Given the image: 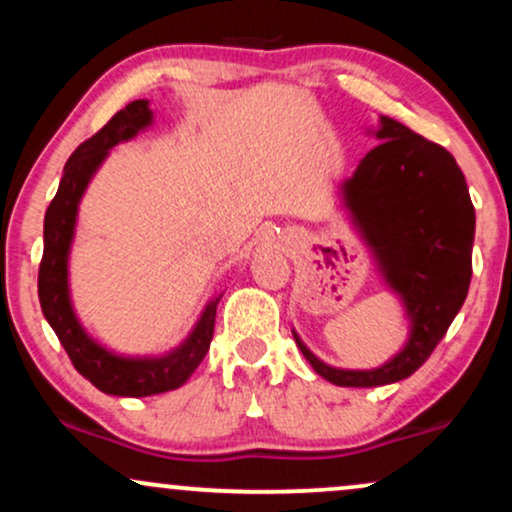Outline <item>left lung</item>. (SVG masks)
<instances>
[{
	"label": "left lung",
	"mask_w": 512,
	"mask_h": 512,
	"mask_svg": "<svg viewBox=\"0 0 512 512\" xmlns=\"http://www.w3.org/2000/svg\"><path fill=\"white\" fill-rule=\"evenodd\" d=\"M378 146L344 182V202L378 257L387 284L402 296L409 342L375 370H339L298 349L317 375L339 387H378L409 378L426 363L460 313L472 281L474 204L450 151L392 117H380Z\"/></svg>",
	"instance_id": "left-lung-1"
}]
</instances>
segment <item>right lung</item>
Segmentation results:
<instances>
[{
  "label": "right lung",
  "mask_w": 512,
  "mask_h": 512,
  "mask_svg": "<svg viewBox=\"0 0 512 512\" xmlns=\"http://www.w3.org/2000/svg\"><path fill=\"white\" fill-rule=\"evenodd\" d=\"M149 125V101H132L120 113L110 117L108 125L98 129L91 139L76 146L64 166L60 190L45 211V248L38 269L40 308L67 356L72 358L74 368L105 395L117 397H149L178 390L207 356L211 337H214L216 305L221 301V296L214 298L187 342L173 354L161 358H122L110 354L81 330L72 303H69L67 255L74 236L79 199L108 151L115 144L132 139L139 129Z\"/></svg>",
  "instance_id": "1"
}]
</instances>
